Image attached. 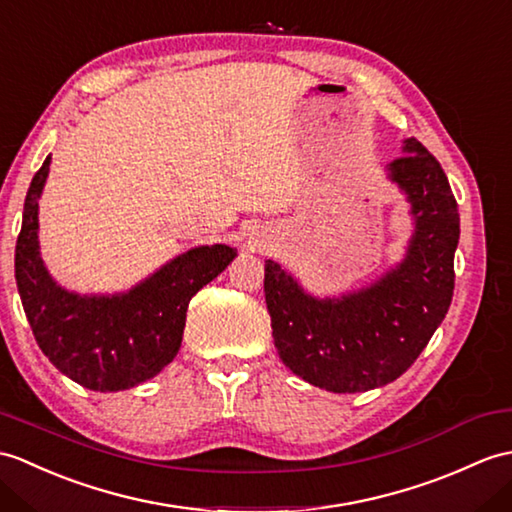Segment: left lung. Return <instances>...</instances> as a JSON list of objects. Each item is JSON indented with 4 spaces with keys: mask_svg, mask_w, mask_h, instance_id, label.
Instances as JSON below:
<instances>
[{
    "mask_svg": "<svg viewBox=\"0 0 512 512\" xmlns=\"http://www.w3.org/2000/svg\"><path fill=\"white\" fill-rule=\"evenodd\" d=\"M386 176L410 202L414 233L397 266L364 288L314 296L266 259L264 292L283 364L329 392L395 382L419 358L454 296L460 216L447 176L421 141L403 139Z\"/></svg>",
    "mask_w": 512,
    "mask_h": 512,
    "instance_id": "8db88e82",
    "label": "left lung"
}]
</instances>
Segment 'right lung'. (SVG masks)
<instances>
[{
  "label": "right lung",
  "mask_w": 512,
  "mask_h": 512,
  "mask_svg": "<svg viewBox=\"0 0 512 512\" xmlns=\"http://www.w3.org/2000/svg\"><path fill=\"white\" fill-rule=\"evenodd\" d=\"M52 157L34 174L15 248V279L23 312L41 351L76 384L117 392L148 382L181 349L187 305L237 257L227 244L176 255L135 288L78 294L47 272L39 246V198Z\"/></svg>",
  "instance_id": "add662e5"
}]
</instances>
